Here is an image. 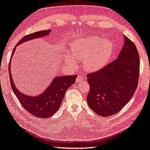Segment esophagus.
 Here are the masks:
<instances>
[{
	"label": "esophagus",
	"instance_id": "34e87169",
	"mask_svg": "<svg viewBox=\"0 0 150 150\" xmlns=\"http://www.w3.org/2000/svg\"><path fill=\"white\" fill-rule=\"evenodd\" d=\"M83 79V77L82 75H79L77 77H76V81L77 82H81Z\"/></svg>",
	"mask_w": 150,
	"mask_h": 150
}]
</instances>
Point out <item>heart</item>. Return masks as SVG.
<instances>
[{
  "mask_svg": "<svg viewBox=\"0 0 150 150\" xmlns=\"http://www.w3.org/2000/svg\"><path fill=\"white\" fill-rule=\"evenodd\" d=\"M113 44L109 39L89 37L79 39L73 43L71 54L67 53L66 59L69 64L76 67L75 58L83 59V65L88 71H96L109 63L113 53Z\"/></svg>",
  "mask_w": 150,
  "mask_h": 150,
  "instance_id": "1",
  "label": "heart"
}]
</instances>
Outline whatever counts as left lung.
Here are the masks:
<instances>
[{
	"mask_svg": "<svg viewBox=\"0 0 150 150\" xmlns=\"http://www.w3.org/2000/svg\"><path fill=\"white\" fill-rule=\"evenodd\" d=\"M123 47L117 59L100 70L87 75L90 90L89 107L103 117L119 112L137 89L140 60L136 47L124 36Z\"/></svg>",
	"mask_w": 150,
	"mask_h": 150,
	"instance_id": "8db88e82",
	"label": "left lung"
}]
</instances>
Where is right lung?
I'll list each match as a JSON object with an SVG mask.
<instances>
[{"label": "right lung", "instance_id": "add662e5", "mask_svg": "<svg viewBox=\"0 0 150 150\" xmlns=\"http://www.w3.org/2000/svg\"><path fill=\"white\" fill-rule=\"evenodd\" d=\"M50 30L38 31L33 34H28L22 38L17 43L18 45L35 38L48 36ZM16 46L14 48L12 55L15 51ZM12 56L11 57V59ZM11 59L9 64V79L13 91L16 96L21 105L28 112L33 116L40 118H48L55 114L58 110L63 100L67 90L73 83H74L76 75L56 76L48 87V88L41 95L37 96H27L21 93L16 89L11 74Z\"/></svg>", "mask_w": 150, "mask_h": 150}]
</instances>
